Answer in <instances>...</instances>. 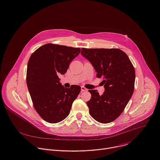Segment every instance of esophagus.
Wrapping results in <instances>:
<instances>
[{
    "mask_svg": "<svg viewBox=\"0 0 160 160\" xmlns=\"http://www.w3.org/2000/svg\"><path fill=\"white\" fill-rule=\"evenodd\" d=\"M88 91V89L85 88V87H83V86H81V91L82 92H84V91Z\"/></svg>",
    "mask_w": 160,
    "mask_h": 160,
    "instance_id": "esophagus-1",
    "label": "esophagus"
}]
</instances>
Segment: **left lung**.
<instances>
[{
    "instance_id": "left-lung-1",
    "label": "left lung",
    "mask_w": 160,
    "mask_h": 160,
    "mask_svg": "<svg viewBox=\"0 0 160 160\" xmlns=\"http://www.w3.org/2000/svg\"><path fill=\"white\" fill-rule=\"evenodd\" d=\"M81 54L87 58L102 78L105 91L100 95L89 90L91 98L87 102L90 115L97 122L108 123L122 114L132 97L135 70L125 52L119 49L82 48Z\"/></svg>"
}]
</instances>
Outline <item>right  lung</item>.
Returning a JSON list of instances; mask_svg holds the SVG:
<instances>
[{"mask_svg": "<svg viewBox=\"0 0 160 160\" xmlns=\"http://www.w3.org/2000/svg\"><path fill=\"white\" fill-rule=\"evenodd\" d=\"M80 51L78 48L46 44L29 58L27 86L36 111L47 122L55 123L64 120L80 92V86L77 85L68 89L62 86L58 76L66 72Z\"/></svg>", "mask_w": 160, "mask_h": 160, "instance_id": "add662e5", "label": "right lung"}]
</instances>
